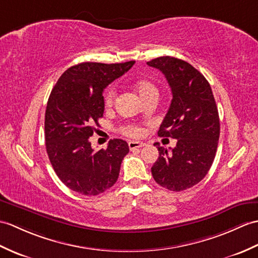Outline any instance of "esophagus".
<instances>
[{
	"label": "esophagus",
	"mask_w": 258,
	"mask_h": 258,
	"mask_svg": "<svg viewBox=\"0 0 258 258\" xmlns=\"http://www.w3.org/2000/svg\"><path fill=\"white\" fill-rule=\"evenodd\" d=\"M145 145L146 144L143 142H134V141L128 142V147L131 151H133V149H136V148H140V147H144Z\"/></svg>",
	"instance_id": "34e87169"
}]
</instances>
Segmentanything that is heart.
<instances>
[{
    "mask_svg": "<svg viewBox=\"0 0 258 258\" xmlns=\"http://www.w3.org/2000/svg\"><path fill=\"white\" fill-rule=\"evenodd\" d=\"M134 89L136 93L140 95V98L143 101H145L146 99L152 98V97H157L158 95V89L156 85H155V83L152 82L151 80H147V79L137 80L134 83ZM114 98H115L114 88H109L104 94V104L106 107L112 106L113 102H114ZM123 133L125 135L137 137L142 135L143 130L139 126H136V125H128V126L123 128Z\"/></svg>",
    "mask_w": 258,
    "mask_h": 258,
    "instance_id": "heart-1",
    "label": "heart"
}]
</instances>
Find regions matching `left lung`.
Instances as JSON below:
<instances>
[{"label": "left lung", "mask_w": 258, "mask_h": 258, "mask_svg": "<svg viewBox=\"0 0 258 258\" xmlns=\"http://www.w3.org/2000/svg\"><path fill=\"white\" fill-rule=\"evenodd\" d=\"M147 64L165 75L172 93L158 136L177 140L170 151L154 144L159 157L152 175L161 187L182 191L200 182L213 164L220 137L218 107L205 76L187 61L164 56Z\"/></svg>", "instance_id": "8db88e82"}]
</instances>
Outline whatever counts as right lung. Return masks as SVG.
Returning a JSON list of instances; mask_svg holds the SVG:
<instances>
[{
	"instance_id": "1",
	"label": "right lung",
	"mask_w": 258,
	"mask_h": 258,
	"mask_svg": "<svg viewBox=\"0 0 258 258\" xmlns=\"http://www.w3.org/2000/svg\"><path fill=\"white\" fill-rule=\"evenodd\" d=\"M123 63L82 62L59 78L45 113L46 151L58 178L71 190L97 196L118 178L127 143L114 139L106 149L95 152L89 139L103 116V90L133 67Z\"/></svg>"
}]
</instances>
